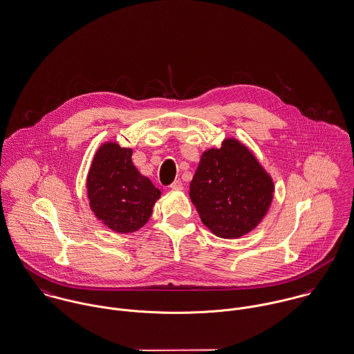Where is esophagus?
<instances>
[{
	"label": "esophagus",
	"mask_w": 354,
	"mask_h": 354,
	"mask_svg": "<svg viewBox=\"0 0 354 354\" xmlns=\"http://www.w3.org/2000/svg\"><path fill=\"white\" fill-rule=\"evenodd\" d=\"M172 190H182L183 189V183L180 179H176L171 186H169Z\"/></svg>",
	"instance_id": "esophagus-1"
}]
</instances>
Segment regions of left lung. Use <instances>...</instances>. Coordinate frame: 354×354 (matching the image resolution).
<instances>
[{
    "instance_id": "1",
    "label": "left lung",
    "mask_w": 354,
    "mask_h": 354,
    "mask_svg": "<svg viewBox=\"0 0 354 354\" xmlns=\"http://www.w3.org/2000/svg\"><path fill=\"white\" fill-rule=\"evenodd\" d=\"M275 185L254 153L236 138L201 154L190 198L218 238L236 239L254 230L272 204Z\"/></svg>"
}]
</instances>
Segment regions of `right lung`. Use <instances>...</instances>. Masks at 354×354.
Here are the masks:
<instances>
[{
	"label": "right lung",
	"instance_id": "add662e5",
	"mask_svg": "<svg viewBox=\"0 0 354 354\" xmlns=\"http://www.w3.org/2000/svg\"><path fill=\"white\" fill-rule=\"evenodd\" d=\"M133 149L105 142L95 151L87 179L90 209L104 225L119 234L142 228L161 192L133 164Z\"/></svg>",
	"mask_w": 354,
	"mask_h": 354
}]
</instances>
